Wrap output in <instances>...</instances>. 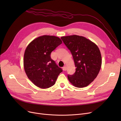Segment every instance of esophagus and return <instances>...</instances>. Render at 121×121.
Wrapping results in <instances>:
<instances>
[{
  "mask_svg": "<svg viewBox=\"0 0 121 121\" xmlns=\"http://www.w3.org/2000/svg\"><path fill=\"white\" fill-rule=\"evenodd\" d=\"M67 69V68L66 66H64V67H63V70H64V71H66Z\"/></svg>",
  "mask_w": 121,
  "mask_h": 121,
  "instance_id": "esophagus-1",
  "label": "esophagus"
}]
</instances>
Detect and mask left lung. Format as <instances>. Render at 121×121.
Instances as JSON below:
<instances>
[{
    "label": "left lung",
    "instance_id": "1",
    "mask_svg": "<svg viewBox=\"0 0 121 121\" xmlns=\"http://www.w3.org/2000/svg\"><path fill=\"white\" fill-rule=\"evenodd\" d=\"M61 39L73 55L76 71L68 75L75 87L83 88L96 78L101 66L100 50L96 44L85 37L78 35L62 37Z\"/></svg>",
    "mask_w": 121,
    "mask_h": 121
}]
</instances>
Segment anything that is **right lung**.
Segmentation results:
<instances>
[{"label": "right lung", "instance_id": "add662e5", "mask_svg": "<svg viewBox=\"0 0 121 121\" xmlns=\"http://www.w3.org/2000/svg\"><path fill=\"white\" fill-rule=\"evenodd\" d=\"M62 43L59 37L43 35L36 38L25 49L23 65L28 78L42 89L52 86L63 71L51 58V52Z\"/></svg>", "mask_w": 121, "mask_h": 121}]
</instances>
